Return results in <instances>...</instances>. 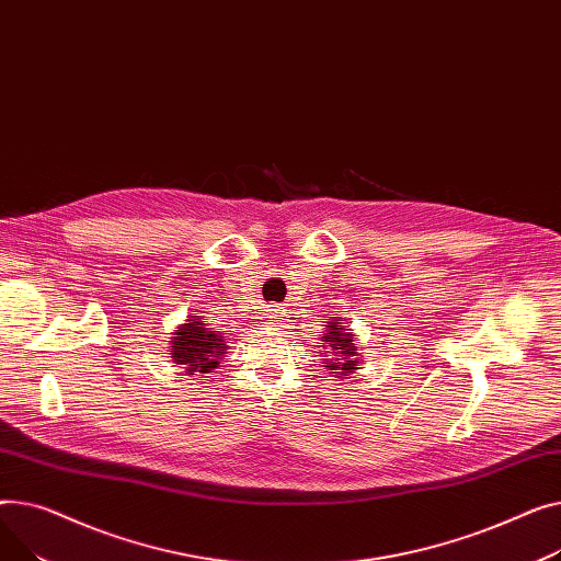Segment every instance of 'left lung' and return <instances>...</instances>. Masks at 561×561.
Here are the masks:
<instances>
[{"label":"left lung","mask_w":561,"mask_h":561,"mask_svg":"<svg viewBox=\"0 0 561 561\" xmlns=\"http://www.w3.org/2000/svg\"><path fill=\"white\" fill-rule=\"evenodd\" d=\"M344 331H348V328H337L335 321H333L331 325H328V333L323 337V342H328V348H331L325 353L333 355L331 357L333 359L331 371L337 374V376H348L353 369H357V359H355L357 346L353 344V335H348Z\"/></svg>","instance_id":"8db88e82"}]
</instances>
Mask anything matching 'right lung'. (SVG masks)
Instances as JSON below:
<instances>
[{
  "label": "right lung",
  "instance_id": "obj_1",
  "mask_svg": "<svg viewBox=\"0 0 561 561\" xmlns=\"http://www.w3.org/2000/svg\"><path fill=\"white\" fill-rule=\"evenodd\" d=\"M172 344L174 362L183 365L190 376L210 374L219 365V357L226 351L221 333L210 331L199 319H187V323L179 328Z\"/></svg>",
  "mask_w": 561,
  "mask_h": 561
}]
</instances>
